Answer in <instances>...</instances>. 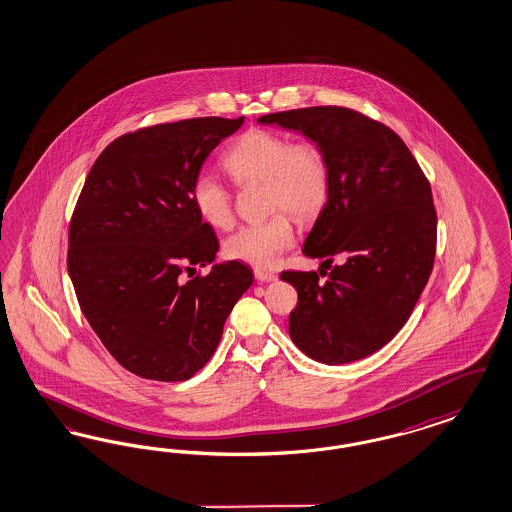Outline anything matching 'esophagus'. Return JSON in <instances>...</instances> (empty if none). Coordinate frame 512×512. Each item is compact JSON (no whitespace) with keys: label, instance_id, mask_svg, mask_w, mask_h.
I'll use <instances>...</instances> for the list:
<instances>
[{"label":"esophagus","instance_id":"34e87169","mask_svg":"<svg viewBox=\"0 0 512 512\" xmlns=\"http://www.w3.org/2000/svg\"><path fill=\"white\" fill-rule=\"evenodd\" d=\"M253 274H255V280H257V282H274V280L278 278L274 272L265 270V268H255Z\"/></svg>","mask_w":512,"mask_h":512}]
</instances>
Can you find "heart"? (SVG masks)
<instances>
[{
    "label": "heart",
    "mask_w": 512,
    "mask_h": 512,
    "mask_svg": "<svg viewBox=\"0 0 512 512\" xmlns=\"http://www.w3.org/2000/svg\"><path fill=\"white\" fill-rule=\"evenodd\" d=\"M223 162L238 185L263 181L268 210L274 212L265 221L236 230L225 240V253L259 268L276 265L295 242L289 212L310 219L327 202L331 168L323 147L314 140L291 141L285 134L253 128L230 147ZM191 198L196 213L213 229L234 225L232 194L213 174L194 177Z\"/></svg>",
    "instance_id": "heart-1"
}]
</instances>
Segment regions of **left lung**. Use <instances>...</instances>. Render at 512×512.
I'll return each instance as SVG.
<instances>
[{"label": "left lung", "instance_id": "1", "mask_svg": "<svg viewBox=\"0 0 512 512\" xmlns=\"http://www.w3.org/2000/svg\"><path fill=\"white\" fill-rule=\"evenodd\" d=\"M259 123L299 130L331 168L327 204L304 255L327 270L280 274L299 293L289 336L300 352L342 365L378 352L410 318L431 276L437 212L429 179L389 126L340 106L268 113Z\"/></svg>", "mask_w": 512, "mask_h": 512}]
</instances>
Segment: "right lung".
I'll return each mask as SVG.
<instances>
[{
  "label": "right lung",
  "mask_w": 512,
  "mask_h": 512,
  "mask_svg": "<svg viewBox=\"0 0 512 512\" xmlns=\"http://www.w3.org/2000/svg\"><path fill=\"white\" fill-rule=\"evenodd\" d=\"M242 123L196 117L119 136L92 164L77 198L71 283L107 352L136 376L189 380L212 359L232 306L253 283L240 261L191 278L219 249L194 210V177Z\"/></svg>",
  "instance_id": "add662e5"
}]
</instances>
